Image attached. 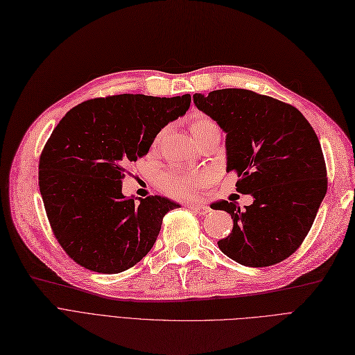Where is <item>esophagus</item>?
Returning a JSON list of instances; mask_svg holds the SVG:
<instances>
[{
    "label": "esophagus",
    "instance_id": "obj_1",
    "mask_svg": "<svg viewBox=\"0 0 355 355\" xmlns=\"http://www.w3.org/2000/svg\"><path fill=\"white\" fill-rule=\"evenodd\" d=\"M189 207H190L193 211L198 213V214H207V213H210V211H211V210H210V207L203 206V205H190Z\"/></svg>",
    "mask_w": 355,
    "mask_h": 355
}]
</instances>
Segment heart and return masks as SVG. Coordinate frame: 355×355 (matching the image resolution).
Wrapping results in <instances>:
<instances>
[{
  "instance_id": "b5f03b06",
  "label": "heart",
  "mask_w": 355,
  "mask_h": 355,
  "mask_svg": "<svg viewBox=\"0 0 355 355\" xmlns=\"http://www.w3.org/2000/svg\"><path fill=\"white\" fill-rule=\"evenodd\" d=\"M216 123L206 117V116H197L193 120L191 132L193 135L203 130L206 128L214 126ZM210 181V174L206 171H187V169L181 168H173L165 173L161 178V187L168 194L177 198H189L196 194L198 189L205 187Z\"/></svg>"
}]
</instances>
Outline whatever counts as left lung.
<instances>
[{
	"instance_id": "1",
	"label": "left lung",
	"mask_w": 355,
	"mask_h": 355,
	"mask_svg": "<svg viewBox=\"0 0 355 355\" xmlns=\"http://www.w3.org/2000/svg\"><path fill=\"white\" fill-rule=\"evenodd\" d=\"M200 112L226 135V171L254 202L241 209L216 202L234 227L220 251L246 267H268L295 252L309 232L327 194V166L318 136L295 107L254 91L225 88L196 92Z\"/></svg>"
}]
</instances>
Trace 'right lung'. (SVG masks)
<instances>
[{
  "mask_svg": "<svg viewBox=\"0 0 355 355\" xmlns=\"http://www.w3.org/2000/svg\"><path fill=\"white\" fill-rule=\"evenodd\" d=\"M191 97L120 94L71 109L58 123L39 162V187L53 234L87 270L117 274L152 250L162 218L180 207L166 197L121 193L126 165L149 152Z\"/></svg>",
  "mask_w": 355,
  "mask_h": 355,
  "instance_id": "right-lung-1",
  "label": "right lung"
}]
</instances>
